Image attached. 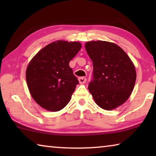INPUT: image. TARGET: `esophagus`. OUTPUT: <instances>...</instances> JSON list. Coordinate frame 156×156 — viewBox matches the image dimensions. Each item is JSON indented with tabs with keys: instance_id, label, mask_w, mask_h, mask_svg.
Masks as SVG:
<instances>
[{
	"instance_id": "1",
	"label": "esophagus",
	"mask_w": 156,
	"mask_h": 156,
	"mask_svg": "<svg viewBox=\"0 0 156 156\" xmlns=\"http://www.w3.org/2000/svg\"><path fill=\"white\" fill-rule=\"evenodd\" d=\"M78 80H79V83H80V84H83V83H86L87 79H86V78H84V77H79Z\"/></svg>"
}]
</instances>
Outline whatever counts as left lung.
Segmentation results:
<instances>
[{
	"mask_svg": "<svg viewBox=\"0 0 156 156\" xmlns=\"http://www.w3.org/2000/svg\"><path fill=\"white\" fill-rule=\"evenodd\" d=\"M85 49L93 62V78L88 89L96 103L105 110L122 105L130 96L136 80L130 58L110 42H87Z\"/></svg>",
	"mask_w": 156,
	"mask_h": 156,
	"instance_id": "left-lung-1",
	"label": "left lung"
}]
</instances>
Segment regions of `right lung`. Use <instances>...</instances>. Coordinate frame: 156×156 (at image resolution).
Wrapping results in <instances>:
<instances>
[{
  "mask_svg": "<svg viewBox=\"0 0 156 156\" xmlns=\"http://www.w3.org/2000/svg\"><path fill=\"white\" fill-rule=\"evenodd\" d=\"M80 48L79 42H53L37 53L29 63L26 70L28 89L41 107L58 112L69 103L79 84L69 63Z\"/></svg>",
  "mask_w": 156,
  "mask_h": 156,
  "instance_id": "obj_1",
  "label": "right lung"
}]
</instances>
